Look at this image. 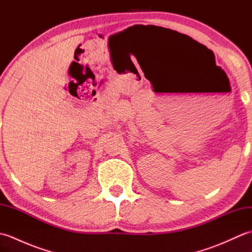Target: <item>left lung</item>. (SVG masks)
Wrapping results in <instances>:
<instances>
[{"instance_id": "left-lung-1", "label": "left lung", "mask_w": 252, "mask_h": 252, "mask_svg": "<svg viewBox=\"0 0 252 252\" xmlns=\"http://www.w3.org/2000/svg\"><path fill=\"white\" fill-rule=\"evenodd\" d=\"M174 34H176V35H183V36H185V37H187V39H190L189 36H187V35H184V34H182V33H179V32H176V31H172Z\"/></svg>"}]
</instances>
